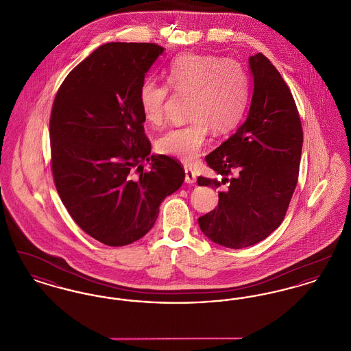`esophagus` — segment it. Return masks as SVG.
Here are the masks:
<instances>
[{
	"label": "esophagus",
	"mask_w": 351,
	"mask_h": 351,
	"mask_svg": "<svg viewBox=\"0 0 351 351\" xmlns=\"http://www.w3.org/2000/svg\"><path fill=\"white\" fill-rule=\"evenodd\" d=\"M184 171H185V183H196L197 178H196V173H195V171H193V169H192L191 167H186V166L184 167Z\"/></svg>",
	"instance_id": "obj_1"
}]
</instances>
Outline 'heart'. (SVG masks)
Here are the masks:
<instances>
[{
	"mask_svg": "<svg viewBox=\"0 0 351 351\" xmlns=\"http://www.w3.org/2000/svg\"><path fill=\"white\" fill-rule=\"evenodd\" d=\"M169 85L192 95L185 126L169 129L156 142V150L184 162L195 160L209 128L215 133L232 130L243 116L249 99V80L242 66L216 55L183 53L167 69ZM168 86L146 80L139 89V106L150 125L165 119Z\"/></svg>",
	"mask_w": 351,
	"mask_h": 351,
	"instance_id": "heart-1",
	"label": "heart"
}]
</instances>
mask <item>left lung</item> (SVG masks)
<instances>
[{"label":"left lung","instance_id":"obj_1","mask_svg":"<svg viewBox=\"0 0 351 351\" xmlns=\"http://www.w3.org/2000/svg\"><path fill=\"white\" fill-rule=\"evenodd\" d=\"M249 67L246 119L205 158L223 178L197 179L215 189L226 185L218 192L217 208L199 225L212 242L229 249L252 246L279 228L298 184L302 149L299 112L279 71L263 53L250 56Z\"/></svg>","mask_w":351,"mask_h":351}]
</instances>
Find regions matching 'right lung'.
<instances>
[{"mask_svg":"<svg viewBox=\"0 0 351 351\" xmlns=\"http://www.w3.org/2000/svg\"><path fill=\"white\" fill-rule=\"evenodd\" d=\"M165 49L112 42L93 51L60 85L50 118L58 193L84 232L108 246L150 232L162 201L184 182L182 166L150 155L139 106L145 76ZM150 161L152 169L141 163Z\"/></svg>","mask_w":351,"mask_h":351,"instance_id":"1","label":"right lung"}]
</instances>
